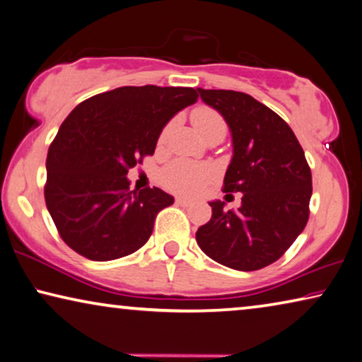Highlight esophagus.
<instances>
[{
    "mask_svg": "<svg viewBox=\"0 0 362 362\" xmlns=\"http://www.w3.org/2000/svg\"><path fill=\"white\" fill-rule=\"evenodd\" d=\"M175 203H177V204H180V206H183V208L190 206V204H192L190 199H188V198H183V197H177V198H175Z\"/></svg>",
    "mask_w": 362,
    "mask_h": 362,
    "instance_id": "1",
    "label": "esophagus"
}]
</instances>
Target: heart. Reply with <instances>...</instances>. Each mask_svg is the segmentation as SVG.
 I'll return each mask as SVG.
<instances>
[{"label":"heart","mask_w":362,"mask_h":362,"mask_svg":"<svg viewBox=\"0 0 362 362\" xmlns=\"http://www.w3.org/2000/svg\"><path fill=\"white\" fill-rule=\"evenodd\" d=\"M192 123L197 128L199 136L208 139L211 136H223L228 132L224 118L218 112L209 109V107H198L192 112ZM169 128H165L160 134V141L165 139ZM214 177V169L211 165H199L187 160H175L170 165H167L160 174L163 185L172 192L182 193V195H193L199 192L203 185Z\"/></svg>","instance_id":"b5f03b06"}]
</instances>
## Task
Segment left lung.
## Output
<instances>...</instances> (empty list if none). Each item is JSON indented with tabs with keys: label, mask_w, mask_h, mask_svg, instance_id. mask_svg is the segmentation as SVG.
<instances>
[{
	"label": "left lung",
	"mask_w": 362,
	"mask_h": 362,
	"mask_svg": "<svg viewBox=\"0 0 362 362\" xmlns=\"http://www.w3.org/2000/svg\"><path fill=\"white\" fill-rule=\"evenodd\" d=\"M233 136V159L224 192H240L239 209L209 202L213 216L197 230V242L221 265L253 272L272 265L293 245L309 219L312 174L304 151L278 113L252 95L198 88Z\"/></svg>",
	"instance_id": "1"
}]
</instances>
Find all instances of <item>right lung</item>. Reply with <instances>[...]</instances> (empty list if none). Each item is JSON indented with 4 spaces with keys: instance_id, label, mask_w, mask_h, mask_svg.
Returning a JSON list of instances; mask_svg holds the SVG:
<instances>
[{
    "instance_id": "add662e5",
    "label": "right lung",
    "mask_w": 362,
    "mask_h": 362,
    "mask_svg": "<svg viewBox=\"0 0 362 362\" xmlns=\"http://www.w3.org/2000/svg\"><path fill=\"white\" fill-rule=\"evenodd\" d=\"M197 99L192 88L123 86L69 113L48 149L45 185L48 213L68 247L109 262L146 244L174 197L158 187L132 192L128 169L154 154L163 128Z\"/></svg>"
}]
</instances>
